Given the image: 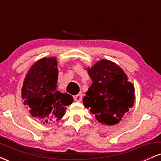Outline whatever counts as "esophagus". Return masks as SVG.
Returning <instances> with one entry per match:
<instances>
[{"label":"esophagus","mask_w":161,"mask_h":161,"mask_svg":"<svg viewBox=\"0 0 161 161\" xmlns=\"http://www.w3.org/2000/svg\"><path fill=\"white\" fill-rule=\"evenodd\" d=\"M73 98H74L75 101H82V93H79V94H78V95L73 96Z\"/></svg>","instance_id":"esophagus-1"}]
</instances>
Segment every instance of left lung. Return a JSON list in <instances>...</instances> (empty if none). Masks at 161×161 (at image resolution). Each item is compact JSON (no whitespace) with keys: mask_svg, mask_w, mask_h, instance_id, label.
Listing matches in <instances>:
<instances>
[{"mask_svg":"<svg viewBox=\"0 0 161 161\" xmlns=\"http://www.w3.org/2000/svg\"><path fill=\"white\" fill-rule=\"evenodd\" d=\"M87 70L92 84L83 97L84 106L99 123L117 124L133 106L134 86L124 71L110 60H101Z\"/></svg>","mask_w":161,"mask_h":161,"instance_id":"obj_1","label":"left lung"}]
</instances>
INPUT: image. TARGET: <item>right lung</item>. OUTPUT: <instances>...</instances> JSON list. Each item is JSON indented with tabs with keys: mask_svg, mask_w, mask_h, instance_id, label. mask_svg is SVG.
<instances>
[{
	"mask_svg": "<svg viewBox=\"0 0 161 161\" xmlns=\"http://www.w3.org/2000/svg\"><path fill=\"white\" fill-rule=\"evenodd\" d=\"M56 57H44L32 66L24 79L22 98L31 115L43 124L58 121L73 98L57 90L58 69Z\"/></svg>",
	"mask_w": 161,
	"mask_h": 161,
	"instance_id": "obj_1",
	"label": "right lung"
}]
</instances>
